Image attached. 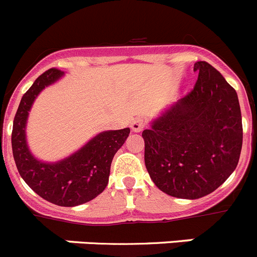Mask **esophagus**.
Masks as SVG:
<instances>
[{
  "label": "esophagus",
  "instance_id": "esophagus-1",
  "mask_svg": "<svg viewBox=\"0 0 257 257\" xmlns=\"http://www.w3.org/2000/svg\"><path fill=\"white\" fill-rule=\"evenodd\" d=\"M147 125V121H146L145 117H136L133 121H132L131 126L133 132H141L146 128Z\"/></svg>",
  "mask_w": 257,
  "mask_h": 257
}]
</instances>
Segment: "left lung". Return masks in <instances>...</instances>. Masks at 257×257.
Returning a JSON list of instances; mask_svg holds the SVG:
<instances>
[{
  "instance_id": "8db88e82",
  "label": "left lung",
  "mask_w": 257,
  "mask_h": 257,
  "mask_svg": "<svg viewBox=\"0 0 257 257\" xmlns=\"http://www.w3.org/2000/svg\"><path fill=\"white\" fill-rule=\"evenodd\" d=\"M194 72L193 90L142 133L151 179L181 199L208 195L228 179L243 134L236 90L208 62H196Z\"/></svg>"
}]
</instances>
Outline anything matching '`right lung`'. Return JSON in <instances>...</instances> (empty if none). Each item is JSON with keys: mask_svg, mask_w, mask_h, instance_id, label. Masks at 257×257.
Listing matches in <instances>:
<instances>
[{"mask_svg": "<svg viewBox=\"0 0 257 257\" xmlns=\"http://www.w3.org/2000/svg\"><path fill=\"white\" fill-rule=\"evenodd\" d=\"M63 72L50 68L40 74L24 93L14 119L13 153L19 174L39 196L61 207H74L92 200L109 183L110 166L131 129L102 132L78 152L57 164H44L33 157L25 140L29 110L38 93L61 77Z\"/></svg>", "mask_w": 257, "mask_h": 257, "instance_id": "add662e5", "label": "right lung"}]
</instances>
